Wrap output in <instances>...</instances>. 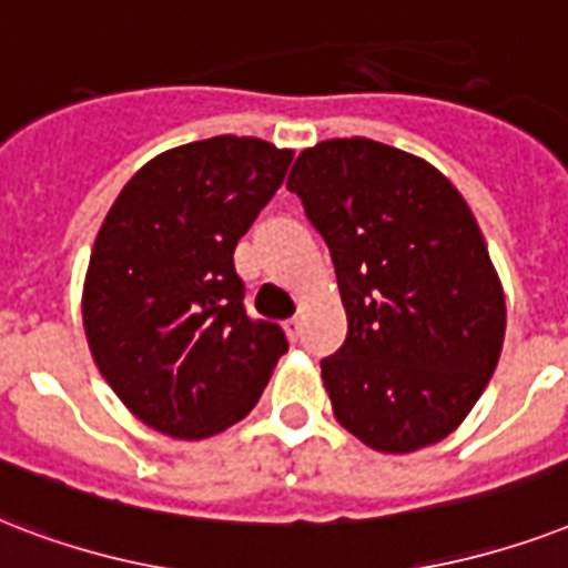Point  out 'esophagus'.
Instances as JSON below:
<instances>
[{
    "label": "esophagus",
    "instance_id": "esophagus-1",
    "mask_svg": "<svg viewBox=\"0 0 568 568\" xmlns=\"http://www.w3.org/2000/svg\"><path fill=\"white\" fill-rule=\"evenodd\" d=\"M284 332H287L293 341H298V337H302V316H290L287 323H284Z\"/></svg>",
    "mask_w": 568,
    "mask_h": 568
}]
</instances>
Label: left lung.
I'll list each match as a JSON object with an SVG mask.
<instances>
[{
	"mask_svg": "<svg viewBox=\"0 0 568 568\" xmlns=\"http://www.w3.org/2000/svg\"><path fill=\"white\" fill-rule=\"evenodd\" d=\"M287 189L332 252L349 320L344 346L320 362L334 417L382 453L442 442L489 385L507 328L465 197L373 139L307 148Z\"/></svg>",
	"mask_w": 568,
	"mask_h": 568,
	"instance_id": "8db88e82",
	"label": "left lung"
}]
</instances>
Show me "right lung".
Instances as JSON below:
<instances>
[{
  "label": "right lung",
  "instance_id": "add662e5",
  "mask_svg": "<svg viewBox=\"0 0 568 568\" xmlns=\"http://www.w3.org/2000/svg\"><path fill=\"white\" fill-rule=\"evenodd\" d=\"M293 151L215 135L160 153L105 215L82 320L103 379L139 420L206 438L243 420L287 353L245 311L234 248L284 183Z\"/></svg>",
  "mask_w": 568,
  "mask_h": 568
}]
</instances>
